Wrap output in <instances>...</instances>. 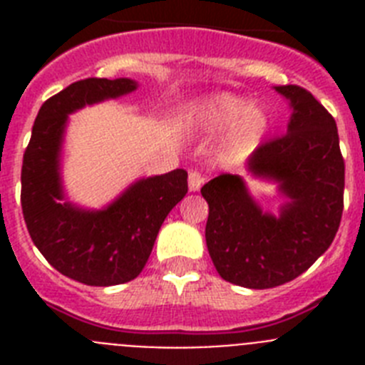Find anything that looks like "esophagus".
Returning a JSON list of instances; mask_svg holds the SVG:
<instances>
[{
    "label": "esophagus",
    "instance_id": "esophagus-1",
    "mask_svg": "<svg viewBox=\"0 0 365 365\" xmlns=\"http://www.w3.org/2000/svg\"><path fill=\"white\" fill-rule=\"evenodd\" d=\"M202 182H205V179H202V177H201V173L190 172V175H188V188H190V192H197V190L202 186Z\"/></svg>",
    "mask_w": 365,
    "mask_h": 365
}]
</instances>
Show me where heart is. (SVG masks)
Segmentation results:
<instances>
[{
    "label": "heart",
    "instance_id": "heart-1",
    "mask_svg": "<svg viewBox=\"0 0 365 365\" xmlns=\"http://www.w3.org/2000/svg\"><path fill=\"white\" fill-rule=\"evenodd\" d=\"M192 122L205 133L227 131L219 148V157L228 164H237L252 153L265 137L270 115L263 106L230 93L206 96L192 109Z\"/></svg>",
    "mask_w": 365,
    "mask_h": 365
}]
</instances>
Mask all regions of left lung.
Here are the masks:
<instances>
[{"mask_svg": "<svg viewBox=\"0 0 365 365\" xmlns=\"http://www.w3.org/2000/svg\"><path fill=\"white\" fill-rule=\"evenodd\" d=\"M292 109L287 135L261 144L247 172L272 180L287 199L263 212L241 175L222 173L201 188L208 202L206 247L219 276L247 289L298 278L331 247L344 210L346 164L334 118L299 86H276Z\"/></svg>", "mask_w": 365, "mask_h": 365, "instance_id": "1", "label": "left lung"}]
</instances>
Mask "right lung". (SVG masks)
<instances>
[{
	"mask_svg": "<svg viewBox=\"0 0 365 365\" xmlns=\"http://www.w3.org/2000/svg\"><path fill=\"white\" fill-rule=\"evenodd\" d=\"M131 78H87L45 100L21 166V208L32 241L51 265L74 282L120 285L143 272L166 215L188 192V173L135 180L108 206L87 210L66 199L62 146L69 115L133 93Z\"/></svg>",
	"mask_w": 365,
	"mask_h": 365,
	"instance_id": "right-lung-1",
	"label": "right lung"
}]
</instances>
